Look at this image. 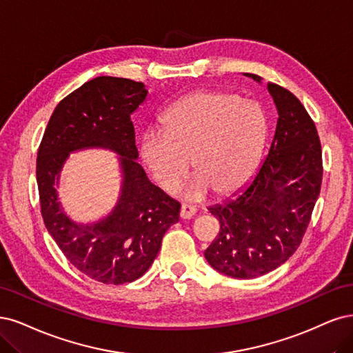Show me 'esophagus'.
<instances>
[{"label":"esophagus","mask_w":353,"mask_h":353,"mask_svg":"<svg viewBox=\"0 0 353 353\" xmlns=\"http://www.w3.org/2000/svg\"><path fill=\"white\" fill-rule=\"evenodd\" d=\"M195 214H196V208L193 205H189V203H183V205H181V208H180V217L185 219V220L192 219Z\"/></svg>","instance_id":"34e87169"}]
</instances>
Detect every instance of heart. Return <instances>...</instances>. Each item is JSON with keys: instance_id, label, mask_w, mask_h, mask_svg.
I'll list each match as a JSON object with an SVG mask.
<instances>
[{"instance_id": "1", "label": "heart", "mask_w": 353, "mask_h": 353, "mask_svg": "<svg viewBox=\"0 0 353 353\" xmlns=\"http://www.w3.org/2000/svg\"><path fill=\"white\" fill-rule=\"evenodd\" d=\"M164 132L142 141V160L164 190H174L188 176L189 195L233 196L251 181L263 158L267 119L256 102L224 90H198L177 101L163 119Z\"/></svg>"}]
</instances>
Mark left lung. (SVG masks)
<instances>
[{
  "label": "left lung",
  "mask_w": 353,
  "mask_h": 353,
  "mask_svg": "<svg viewBox=\"0 0 353 353\" xmlns=\"http://www.w3.org/2000/svg\"><path fill=\"white\" fill-rule=\"evenodd\" d=\"M246 76L261 82L256 74ZM267 89L279 114L268 155L241 195L208 208L220 221V233L205 258L234 279H255L286 263L302 242L321 189L315 123L290 90L271 82Z\"/></svg>",
  "instance_id": "1"
}]
</instances>
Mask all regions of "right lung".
Here are the masks:
<instances>
[{"label": "right lung", "instance_id": "obj_1", "mask_svg": "<svg viewBox=\"0 0 353 353\" xmlns=\"http://www.w3.org/2000/svg\"><path fill=\"white\" fill-rule=\"evenodd\" d=\"M146 95L142 82L92 79L55 107L38 150L37 181L45 227L79 271L105 284L143 276L160 252L164 233L179 221L180 202L152 185L134 161L139 154L130 116ZM85 147L117 152L123 172L118 205L108 218L89 226L66 217L54 190L68 154Z\"/></svg>", "mask_w": 353, "mask_h": 353}]
</instances>
